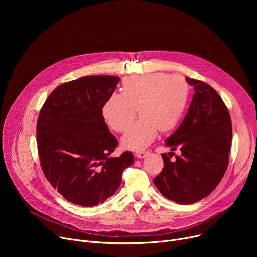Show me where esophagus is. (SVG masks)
Returning <instances> with one entry per match:
<instances>
[{
  "label": "esophagus",
  "instance_id": "esophagus-1",
  "mask_svg": "<svg viewBox=\"0 0 257 257\" xmlns=\"http://www.w3.org/2000/svg\"><path fill=\"white\" fill-rule=\"evenodd\" d=\"M148 153H149L148 151H138V152L136 153V156H137L138 158H144V157L147 156Z\"/></svg>",
  "mask_w": 257,
  "mask_h": 257
}]
</instances>
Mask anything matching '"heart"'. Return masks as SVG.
I'll return each instance as SVG.
<instances>
[{
	"label": "heart",
	"instance_id": "1",
	"mask_svg": "<svg viewBox=\"0 0 257 257\" xmlns=\"http://www.w3.org/2000/svg\"><path fill=\"white\" fill-rule=\"evenodd\" d=\"M188 84L179 75L161 73L129 76L121 83V93H112L102 107V115L111 129L123 132L136 116L121 139L127 149L141 150L150 145L158 129L170 131L178 125L188 99Z\"/></svg>",
	"mask_w": 257,
	"mask_h": 257
}]
</instances>
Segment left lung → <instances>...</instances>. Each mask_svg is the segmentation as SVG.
I'll return each instance as SVG.
<instances>
[{
    "label": "left lung",
    "instance_id": "8db88e82",
    "mask_svg": "<svg viewBox=\"0 0 257 257\" xmlns=\"http://www.w3.org/2000/svg\"><path fill=\"white\" fill-rule=\"evenodd\" d=\"M195 94L178 129L167 139L171 150L181 154L171 161L161 154L164 168L153 181L161 195L179 204L207 197L222 180L229 164L232 125L225 103L203 81L186 77Z\"/></svg>",
    "mask_w": 257,
    "mask_h": 257
}]
</instances>
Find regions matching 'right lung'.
Listing matches in <instances>:
<instances>
[{
	"instance_id": "right-lung-1",
	"label": "right lung",
	"mask_w": 257,
	"mask_h": 257,
	"mask_svg": "<svg viewBox=\"0 0 257 257\" xmlns=\"http://www.w3.org/2000/svg\"><path fill=\"white\" fill-rule=\"evenodd\" d=\"M118 82V77L103 75L70 81L54 89L40 109L36 127L40 167L51 185L76 205L103 203L133 164L129 151L109 156L118 143L102 115Z\"/></svg>"
}]
</instances>
